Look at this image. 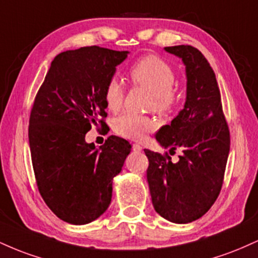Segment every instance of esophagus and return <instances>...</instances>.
<instances>
[{"instance_id":"1","label":"esophagus","mask_w":258,"mask_h":258,"mask_svg":"<svg viewBox=\"0 0 258 258\" xmlns=\"http://www.w3.org/2000/svg\"><path fill=\"white\" fill-rule=\"evenodd\" d=\"M142 149H143V148H142L141 144H138V143H133L132 144V150H133V152L139 153V152H142Z\"/></svg>"}]
</instances>
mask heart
<instances>
[{
    "mask_svg": "<svg viewBox=\"0 0 258 258\" xmlns=\"http://www.w3.org/2000/svg\"><path fill=\"white\" fill-rule=\"evenodd\" d=\"M130 78L135 85L142 86L153 93L152 106L161 115L172 112L178 104L180 94L173 87L176 73L170 64L158 55L148 54L139 58L130 68ZM125 91L116 78H111L104 87L106 108L117 111L122 106ZM112 128L116 135L128 139H142L148 132L156 128V122L143 115L123 112L115 117Z\"/></svg>",
    "mask_w": 258,
    "mask_h": 258,
    "instance_id": "heart-1",
    "label": "heart"
}]
</instances>
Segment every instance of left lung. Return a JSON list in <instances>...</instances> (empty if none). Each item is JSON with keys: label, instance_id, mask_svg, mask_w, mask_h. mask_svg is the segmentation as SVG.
Masks as SVG:
<instances>
[{"label": "left lung", "instance_id": "1", "mask_svg": "<svg viewBox=\"0 0 258 258\" xmlns=\"http://www.w3.org/2000/svg\"><path fill=\"white\" fill-rule=\"evenodd\" d=\"M182 58L186 73V100L171 125L156 133L170 153L144 149L149 160L147 179L155 211L173 223H189L211 209L220 195L230 148L214 69L193 46L165 47ZM179 150L177 163L171 155Z\"/></svg>", "mask_w": 258, "mask_h": 258}]
</instances>
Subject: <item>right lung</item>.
I'll use <instances>...</instances> for the list:
<instances>
[{"label": "right lung", "mask_w": 258, "mask_h": 258, "mask_svg": "<svg viewBox=\"0 0 258 258\" xmlns=\"http://www.w3.org/2000/svg\"><path fill=\"white\" fill-rule=\"evenodd\" d=\"M127 53L99 46L59 53L35 97L29 120L35 179L47 206L68 223L104 214L112 178L131 152L116 136L99 149L85 141L92 126H106L104 87Z\"/></svg>", "instance_id": "1"}]
</instances>
